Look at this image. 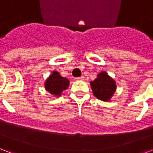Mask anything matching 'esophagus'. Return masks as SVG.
<instances>
[{
	"label": "esophagus",
	"mask_w": 153,
	"mask_h": 153,
	"mask_svg": "<svg viewBox=\"0 0 153 153\" xmlns=\"http://www.w3.org/2000/svg\"><path fill=\"white\" fill-rule=\"evenodd\" d=\"M76 80H84V77L81 76L79 78H76Z\"/></svg>",
	"instance_id": "esophagus-1"
}]
</instances>
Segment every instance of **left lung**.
Segmentation results:
<instances>
[{
  "label": "left lung",
  "mask_w": 153,
  "mask_h": 153,
  "mask_svg": "<svg viewBox=\"0 0 153 153\" xmlns=\"http://www.w3.org/2000/svg\"><path fill=\"white\" fill-rule=\"evenodd\" d=\"M93 95L97 99L109 102L116 90V83L106 71H102L97 75L96 79L90 82Z\"/></svg>",
  "instance_id": "left-lung-1"
}]
</instances>
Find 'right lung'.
Returning a JSON list of instances; mask_svg holds the SVG:
<instances>
[{"label": "right lung", "instance_id": "add662e5", "mask_svg": "<svg viewBox=\"0 0 153 153\" xmlns=\"http://www.w3.org/2000/svg\"><path fill=\"white\" fill-rule=\"evenodd\" d=\"M70 84V81L66 78H64L56 70L52 71L50 76L45 82V89L55 97H60L63 91L66 90Z\"/></svg>", "mask_w": 153, "mask_h": 153}]
</instances>
